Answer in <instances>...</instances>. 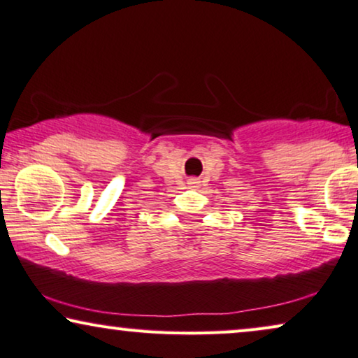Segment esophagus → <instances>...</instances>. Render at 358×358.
Here are the masks:
<instances>
[{"label": "esophagus", "mask_w": 358, "mask_h": 358, "mask_svg": "<svg viewBox=\"0 0 358 358\" xmlns=\"http://www.w3.org/2000/svg\"><path fill=\"white\" fill-rule=\"evenodd\" d=\"M189 184H190V187H199L200 185V182L196 179H192V180H189Z\"/></svg>", "instance_id": "34e87169"}]
</instances>
